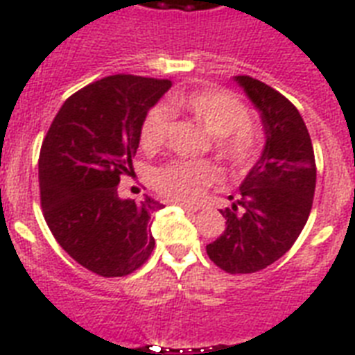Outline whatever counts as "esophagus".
Wrapping results in <instances>:
<instances>
[{"mask_svg":"<svg viewBox=\"0 0 355 355\" xmlns=\"http://www.w3.org/2000/svg\"><path fill=\"white\" fill-rule=\"evenodd\" d=\"M178 206H180V208H184L186 211H189V214H195V211L199 210L197 206H189V205H178Z\"/></svg>","mask_w":355,"mask_h":355,"instance_id":"34e87169","label":"esophagus"}]
</instances>
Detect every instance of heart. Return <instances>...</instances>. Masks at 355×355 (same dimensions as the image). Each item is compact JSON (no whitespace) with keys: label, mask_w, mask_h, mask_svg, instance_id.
<instances>
[{"label":"heart","mask_w":355,"mask_h":355,"mask_svg":"<svg viewBox=\"0 0 355 355\" xmlns=\"http://www.w3.org/2000/svg\"><path fill=\"white\" fill-rule=\"evenodd\" d=\"M171 107L189 114L214 136L217 158L228 167H245L258 150L259 127L247 116L236 94L219 88L182 92L171 96ZM169 114L164 107L150 108L139 127V145L145 150L160 149L166 141ZM216 171L206 162L173 160L155 171V186L164 197L177 202H193L214 182Z\"/></svg>","instance_id":"heart-1"}]
</instances>
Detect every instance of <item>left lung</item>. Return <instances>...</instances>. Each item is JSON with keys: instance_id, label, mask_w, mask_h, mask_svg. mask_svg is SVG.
Returning a JSON list of instances; mask_svg holds the SVG:
<instances>
[{"instance_id": "8db88e82", "label": "left lung", "mask_w": 355, "mask_h": 355, "mask_svg": "<svg viewBox=\"0 0 355 355\" xmlns=\"http://www.w3.org/2000/svg\"><path fill=\"white\" fill-rule=\"evenodd\" d=\"M263 123L265 147L248 171L232 208L221 210L227 228L206 245L210 259L230 275L256 272L293 247L308 221L317 167L302 116L289 99L248 75L234 77Z\"/></svg>"}]
</instances>
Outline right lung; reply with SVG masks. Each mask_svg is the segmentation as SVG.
Here are the masks:
<instances>
[{
	"instance_id": "obj_1",
	"label": "right lung",
	"mask_w": 355,
	"mask_h": 355,
	"mask_svg": "<svg viewBox=\"0 0 355 355\" xmlns=\"http://www.w3.org/2000/svg\"><path fill=\"white\" fill-rule=\"evenodd\" d=\"M171 85L138 75L96 80L66 99L42 144L47 227L77 263L105 278L130 275L155 248L153 214L164 205L123 199L118 184L132 171L141 121Z\"/></svg>"
}]
</instances>
